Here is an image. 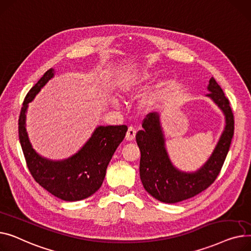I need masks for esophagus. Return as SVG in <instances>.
<instances>
[{"instance_id":"obj_1","label":"esophagus","mask_w":251,"mask_h":251,"mask_svg":"<svg viewBox=\"0 0 251 251\" xmlns=\"http://www.w3.org/2000/svg\"><path fill=\"white\" fill-rule=\"evenodd\" d=\"M136 132H137V130H136V128L134 126H129L127 131H126V141L130 142V141L134 140L136 138Z\"/></svg>"}]
</instances>
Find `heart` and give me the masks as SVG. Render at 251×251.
I'll return each instance as SVG.
<instances>
[{
	"instance_id": "b5f03b06",
	"label": "heart",
	"mask_w": 251,
	"mask_h": 251,
	"mask_svg": "<svg viewBox=\"0 0 251 251\" xmlns=\"http://www.w3.org/2000/svg\"><path fill=\"white\" fill-rule=\"evenodd\" d=\"M150 79V74L146 71L141 72H135L131 74H127L125 78L120 83V89L123 94L125 95H135L137 94L142 88L144 87L145 83ZM162 88V82H159L155 85L153 89L147 94L143 100V107L147 110L152 109L155 107L158 103L159 98V92ZM114 104H116L117 101H112Z\"/></svg>"
}]
</instances>
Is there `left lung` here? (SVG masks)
<instances>
[{
	"label": "left lung",
	"instance_id": "8db88e82",
	"mask_svg": "<svg viewBox=\"0 0 251 251\" xmlns=\"http://www.w3.org/2000/svg\"><path fill=\"white\" fill-rule=\"evenodd\" d=\"M208 90L207 96L223 111L226 126L211 157L198 171L183 172L173 166L157 112L147 115L142 125L144 129L137 132L141 180L145 189L160 201L175 203L199 195L216 180L222 169L234 135V116L228 98L213 77Z\"/></svg>",
	"mask_w": 251,
	"mask_h": 251
}]
</instances>
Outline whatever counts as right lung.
Masks as SVG:
<instances>
[{
	"label": "right lung",
	"mask_w": 251,
	"mask_h": 251,
	"mask_svg": "<svg viewBox=\"0 0 251 251\" xmlns=\"http://www.w3.org/2000/svg\"><path fill=\"white\" fill-rule=\"evenodd\" d=\"M52 77L53 69H50L27 93L18 122L19 140L26 165L39 185L63 201H81L89 198L100 188L109 161L123 142L127 126L123 125L96 127L82 149L68 159L52 161L41 157L33 150L27 136L26 110L28 103Z\"/></svg>",
	"instance_id": "obj_1"
}]
</instances>
